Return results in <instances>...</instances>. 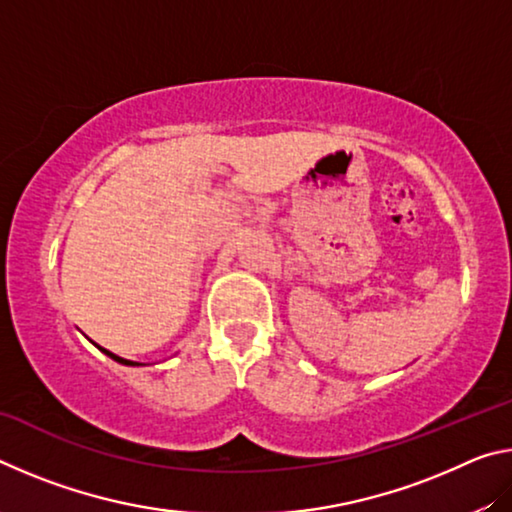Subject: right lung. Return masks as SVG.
<instances>
[{"label": "right lung", "mask_w": 512, "mask_h": 512, "mask_svg": "<svg viewBox=\"0 0 512 512\" xmlns=\"http://www.w3.org/2000/svg\"><path fill=\"white\" fill-rule=\"evenodd\" d=\"M103 350V348H101ZM108 354L110 359H115V361H119V363H124V366H140V363H133V361H126V359H121V357H117V354H112V352H108V350H103Z\"/></svg>", "instance_id": "right-lung-1"}]
</instances>
